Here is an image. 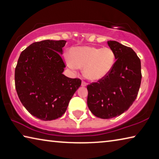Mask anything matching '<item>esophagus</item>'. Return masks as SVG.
I'll use <instances>...</instances> for the list:
<instances>
[{
    "mask_svg": "<svg viewBox=\"0 0 159 159\" xmlns=\"http://www.w3.org/2000/svg\"><path fill=\"white\" fill-rule=\"evenodd\" d=\"M86 85H87V83H85V81H83V80H82V82H81V86H82V87H85Z\"/></svg>",
    "mask_w": 159,
    "mask_h": 159,
    "instance_id": "1",
    "label": "esophagus"
}]
</instances>
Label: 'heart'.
Instances as JSON below:
<instances>
[{
    "instance_id": "obj_1",
    "label": "heart",
    "mask_w": 159,
    "mask_h": 159,
    "mask_svg": "<svg viewBox=\"0 0 159 159\" xmlns=\"http://www.w3.org/2000/svg\"><path fill=\"white\" fill-rule=\"evenodd\" d=\"M71 60L66 58L67 65L76 71L83 67L85 77L92 81L104 79L111 71L115 63V54L110 48L80 47L71 50Z\"/></svg>"
}]
</instances>
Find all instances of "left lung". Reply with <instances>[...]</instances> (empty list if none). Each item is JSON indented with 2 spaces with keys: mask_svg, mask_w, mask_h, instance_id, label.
<instances>
[{
  "mask_svg": "<svg viewBox=\"0 0 159 159\" xmlns=\"http://www.w3.org/2000/svg\"><path fill=\"white\" fill-rule=\"evenodd\" d=\"M114 52L116 61L104 79L88 85L87 104L95 116L108 119L130 108L141 84V61L134 51L115 41L107 42Z\"/></svg>",
  "mask_w": 159,
  "mask_h": 159,
  "instance_id": "8db88e82",
  "label": "left lung"
}]
</instances>
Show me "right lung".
Returning <instances> with one entry per match:
<instances>
[{
	"label": "right lung",
	"instance_id": "obj_1",
	"mask_svg": "<svg viewBox=\"0 0 159 159\" xmlns=\"http://www.w3.org/2000/svg\"><path fill=\"white\" fill-rule=\"evenodd\" d=\"M66 41L35 42L21 52L15 68V88L21 104L43 120L61 117L81 80L62 74L61 54Z\"/></svg>",
	"mask_w": 159,
	"mask_h": 159
}]
</instances>
